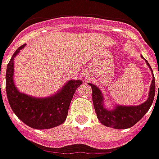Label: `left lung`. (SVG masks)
<instances>
[{
	"mask_svg": "<svg viewBox=\"0 0 159 159\" xmlns=\"http://www.w3.org/2000/svg\"><path fill=\"white\" fill-rule=\"evenodd\" d=\"M145 61L149 66V68L151 69V70L152 71L148 61L146 60ZM89 85H90L92 89V100H93L94 108L98 120L103 125L114 129H128L132 127L134 125H136L150 110L155 97V77L153 75L151 89L149 92V98L145 102L138 106L116 105L114 110L110 111L105 109L103 106V102H102L103 98L100 89L94 84H89Z\"/></svg>",
	"mask_w": 159,
	"mask_h": 159,
	"instance_id": "left-lung-1",
	"label": "left lung"
}]
</instances>
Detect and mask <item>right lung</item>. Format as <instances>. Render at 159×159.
<instances>
[{"instance_id":"right-lung-1","label":"right lung","mask_w":159,"mask_h":159,"mask_svg":"<svg viewBox=\"0 0 159 159\" xmlns=\"http://www.w3.org/2000/svg\"><path fill=\"white\" fill-rule=\"evenodd\" d=\"M21 45L12 56L6 71V92L9 105L19 119L31 128L50 129L61 125L66 120L72 98L81 80H70L57 94L49 98H35L20 93L14 84V59L24 48ZM1 89V84H0Z\"/></svg>"}]
</instances>
